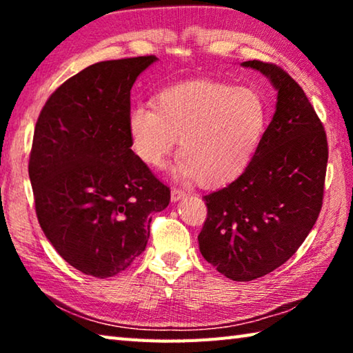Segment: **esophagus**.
Instances as JSON below:
<instances>
[{
  "label": "esophagus",
  "instance_id": "obj_1",
  "mask_svg": "<svg viewBox=\"0 0 353 353\" xmlns=\"http://www.w3.org/2000/svg\"><path fill=\"white\" fill-rule=\"evenodd\" d=\"M185 196H187V191H183L181 188H172L171 190V201L176 202V201H181L183 199Z\"/></svg>",
  "mask_w": 353,
  "mask_h": 353
}]
</instances>
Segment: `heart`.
Segmentation results:
<instances>
[{"label":"heart","instance_id":"obj_1","mask_svg":"<svg viewBox=\"0 0 353 353\" xmlns=\"http://www.w3.org/2000/svg\"><path fill=\"white\" fill-rule=\"evenodd\" d=\"M265 124L259 93L208 81L165 88L154 109L137 105L128 115L130 146L143 163L160 168L181 140L176 172L202 187L224 185L244 172Z\"/></svg>","mask_w":353,"mask_h":353}]
</instances>
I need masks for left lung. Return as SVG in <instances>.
Returning a JSON list of instances; mask_svg holds the SVG:
<instances>
[{
  "instance_id": "8db88e82",
  "label": "left lung",
  "mask_w": 353,
  "mask_h": 353,
  "mask_svg": "<svg viewBox=\"0 0 353 353\" xmlns=\"http://www.w3.org/2000/svg\"><path fill=\"white\" fill-rule=\"evenodd\" d=\"M277 90L276 113L254 159L225 188L204 196V259L236 282L266 276L292 256L319 216L328 146L307 94L274 63L248 61Z\"/></svg>"
}]
</instances>
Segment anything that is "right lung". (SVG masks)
Wrapping results in <instances>:
<instances>
[{
    "label": "right lung",
    "instance_id": "add662e5",
    "mask_svg": "<svg viewBox=\"0 0 353 353\" xmlns=\"http://www.w3.org/2000/svg\"><path fill=\"white\" fill-rule=\"evenodd\" d=\"M155 56L90 65L65 81L34 130L31 179L41 230L87 276L113 277L145 250L170 188L130 149V88Z\"/></svg>",
    "mask_w": 353,
    "mask_h": 353
}]
</instances>
